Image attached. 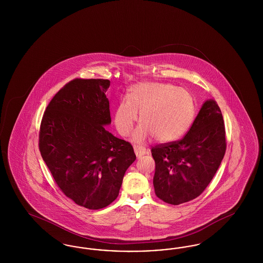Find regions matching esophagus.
<instances>
[{"label":"esophagus","mask_w":263,"mask_h":263,"mask_svg":"<svg viewBox=\"0 0 263 263\" xmlns=\"http://www.w3.org/2000/svg\"><path fill=\"white\" fill-rule=\"evenodd\" d=\"M133 148H134V152H135L138 159H140L141 157H143L145 154L148 153L145 148H143L142 146H139V145H134Z\"/></svg>","instance_id":"esophagus-1"}]
</instances>
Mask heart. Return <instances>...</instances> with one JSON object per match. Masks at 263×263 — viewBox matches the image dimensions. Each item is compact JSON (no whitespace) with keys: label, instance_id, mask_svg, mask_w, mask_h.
Here are the masks:
<instances>
[{"label":"heart","instance_id":"obj_1","mask_svg":"<svg viewBox=\"0 0 263 263\" xmlns=\"http://www.w3.org/2000/svg\"><path fill=\"white\" fill-rule=\"evenodd\" d=\"M140 126L133 134L135 142L155 137L170 143L183 136L192 124L196 106L191 93L172 84L139 83L129 89L126 100L114 112V124L122 136H128L138 119Z\"/></svg>","mask_w":263,"mask_h":263}]
</instances>
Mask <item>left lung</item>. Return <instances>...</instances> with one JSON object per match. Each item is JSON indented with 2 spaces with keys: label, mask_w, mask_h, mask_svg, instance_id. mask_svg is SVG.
Returning <instances> with one entry per match:
<instances>
[{
  "label": "left lung",
  "mask_w": 263,
  "mask_h": 263,
  "mask_svg": "<svg viewBox=\"0 0 263 263\" xmlns=\"http://www.w3.org/2000/svg\"><path fill=\"white\" fill-rule=\"evenodd\" d=\"M226 148L221 109L215 100H206L184 137L152 148L156 195L172 205L198 197L219 168Z\"/></svg>",
  "instance_id": "left-lung-1"
}]
</instances>
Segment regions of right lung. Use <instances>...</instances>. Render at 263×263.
<instances>
[{
	"label": "right lung",
	"instance_id": "right-lung-1",
	"mask_svg": "<svg viewBox=\"0 0 263 263\" xmlns=\"http://www.w3.org/2000/svg\"><path fill=\"white\" fill-rule=\"evenodd\" d=\"M108 80L75 79L51 100L39 131V151L58 187L79 206L98 210L119 194L136 160L132 145L113 136L105 92Z\"/></svg>",
	"mask_w": 263,
	"mask_h": 263
}]
</instances>
